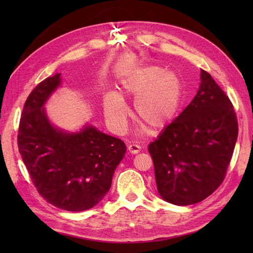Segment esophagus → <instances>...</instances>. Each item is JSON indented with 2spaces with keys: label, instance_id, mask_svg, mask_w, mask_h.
I'll list each match as a JSON object with an SVG mask.
<instances>
[{
  "label": "esophagus",
  "instance_id": "1",
  "mask_svg": "<svg viewBox=\"0 0 253 253\" xmlns=\"http://www.w3.org/2000/svg\"><path fill=\"white\" fill-rule=\"evenodd\" d=\"M140 150H141V148L139 147L138 144H129V146H128V151H129L132 154L139 153V152H140Z\"/></svg>",
  "mask_w": 253,
  "mask_h": 253
}]
</instances>
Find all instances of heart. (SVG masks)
I'll list each match as a JSON object with an SVG mask.
<instances>
[{"label":"heart","mask_w":253,"mask_h":253,"mask_svg":"<svg viewBox=\"0 0 253 253\" xmlns=\"http://www.w3.org/2000/svg\"><path fill=\"white\" fill-rule=\"evenodd\" d=\"M123 92L135 98V116L150 130L157 132L174 120L184 98V83L178 74L166 72L160 65L136 69L122 82ZM103 110L106 122L115 132L125 130L129 109L117 91L104 94Z\"/></svg>","instance_id":"obj_1"}]
</instances>
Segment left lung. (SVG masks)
<instances>
[{
	"label": "left lung",
	"mask_w": 253,
	"mask_h": 253,
	"mask_svg": "<svg viewBox=\"0 0 253 253\" xmlns=\"http://www.w3.org/2000/svg\"><path fill=\"white\" fill-rule=\"evenodd\" d=\"M237 136L233 103L202 69L190 104L149 144L161 197L189 206L212 195L226 176Z\"/></svg>",
	"instance_id": "1"
}]
</instances>
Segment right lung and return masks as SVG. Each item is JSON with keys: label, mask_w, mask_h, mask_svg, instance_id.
<instances>
[{"label": "right lung", "mask_w": 253, "mask_h": 253, "mask_svg": "<svg viewBox=\"0 0 253 253\" xmlns=\"http://www.w3.org/2000/svg\"><path fill=\"white\" fill-rule=\"evenodd\" d=\"M60 83V74H55L27 98L18 127V150L39 195L58 209L80 212L93 208L110 190L126 144L92 126L77 133L53 127L42 106Z\"/></svg>", "instance_id": "add662e5"}]
</instances>
